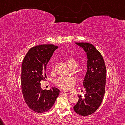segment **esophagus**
<instances>
[{"mask_svg":"<svg viewBox=\"0 0 125 125\" xmlns=\"http://www.w3.org/2000/svg\"><path fill=\"white\" fill-rule=\"evenodd\" d=\"M61 94H71V93L70 92H68V91H62V92H61Z\"/></svg>","mask_w":125,"mask_h":125,"instance_id":"esophagus-1","label":"esophagus"}]
</instances>
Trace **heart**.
<instances>
[{
    "mask_svg": "<svg viewBox=\"0 0 125 125\" xmlns=\"http://www.w3.org/2000/svg\"><path fill=\"white\" fill-rule=\"evenodd\" d=\"M65 60L69 67L72 68H77L78 63L74 57L71 56H68ZM75 83V79L73 77H60L54 80V84L63 90L72 89Z\"/></svg>",
    "mask_w": 125,
    "mask_h": 125,
    "instance_id": "1",
    "label": "heart"
}]
</instances>
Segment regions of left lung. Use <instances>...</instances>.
Returning a JSON list of instances; mask_svg holds the SVG:
<instances>
[{
	"mask_svg": "<svg viewBox=\"0 0 125 125\" xmlns=\"http://www.w3.org/2000/svg\"><path fill=\"white\" fill-rule=\"evenodd\" d=\"M85 51L88 62L83 85L86 93L84 99L78 95L79 100L74 110L79 115L86 116L95 112L103 101L106 85L105 64L102 55L92 44L86 42H76Z\"/></svg>",
	"mask_w": 125,
	"mask_h": 125,
	"instance_id": "8db88e82",
	"label": "left lung"
}]
</instances>
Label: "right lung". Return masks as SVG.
<instances>
[{"label": "right lung", "instance_id": "right-lung-1", "mask_svg": "<svg viewBox=\"0 0 125 125\" xmlns=\"http://www.w3.org/2000/svg\"><path fill=\"white\" fill-rule=\"evenodd\" d=\"M58 46L41 45L29 50L21 65V90L24 100L32 110L42 113L50 110L60 94V90L52 88L42 90L41 80H46V65Z\"/></svg>", "mask_w": 125, "mask_h": 125}]
</instances>
